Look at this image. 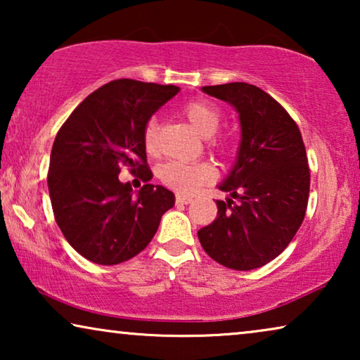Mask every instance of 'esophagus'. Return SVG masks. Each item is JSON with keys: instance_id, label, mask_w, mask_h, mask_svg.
<instances>
[{"instance_id": "34e87169", "label": "esophagus", "mask_w": 360, "mask_h": 360, "mask_svg": "<svg viewBox=\"0 0 360 360\" xmlns=\"http://www.w3.org/2000/svg\"><path fill=\"white\" fill-rule=\"evenodd\" d=\"M175 201H176V205H188V203H191V198L185 195H176Z\"/></svg>"}]
</instances>
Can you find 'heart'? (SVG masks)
<instances>
[{
    "label": "heart",
    "instance_id": "b5f03b06",
    "mask_svg": "<svg viewBox=\"0 0 360 360\" xmlns=\"http://www.w3.org/2000/svg\"><path fill=\"white\" fill-rule=\"evenodd\" d=\"M184 115L191 122V126L200 132L201 136H213L221 124V112L216 106L206 101H190L184 106ZM142 141L149 154H155L159 147V122L155 117H150L146 122ZM216 147H226L224 141H213ZM157 175L162 184L180 193H191L200 185L208 184L214 179V170L210 164L200 162V164H184V162H167L160 165Z\"/></svg>",
    "mask_w": 360,
    "mask_h": 360
}]
</instances>
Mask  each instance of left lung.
<instances>
[{
	"mask_svg": "<svg viewBox=\"0 0 360 360\" xmlns=\"http://www.w3.org/2000/svg\"><path fill=\"white\" fill-rule=\"evenodd\" d=\"M201 90L239 112L240 146L219 185L231 198L216 200L218 216L198 231V239L224 267H262L287 249L307 213L309 167L302 132L285 108L259 86L234 82Z\"/></svg>",
	"mask_w": 360,
	"mask_h": 360,
	"instance_id": "obj_1",
	"label": "left lung"
}]
</instances>
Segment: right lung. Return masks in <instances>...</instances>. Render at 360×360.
Listing matches in <instances>:
<instances>
[{
	"mask_svg": "<svg viewBox=\"0 0 360 360\" xmlns=\"http://www.w3.org/2000/svg\"><path fill=\"white\" fill-rule=\"evenodd\" d=\"M180 91L121 78L78 105L58 129L49 164V195L68 244L100 265L126 262L144 250L175 195L152 185L142 132L150 116ZM121 166L146 185L134 197L117 179Z\"/></svg>",
	"mask_w": 360,
	"mask_h": 360,
	"instance_id": "right-lung-1",
	"label": "right lung"
}]
</instances>
